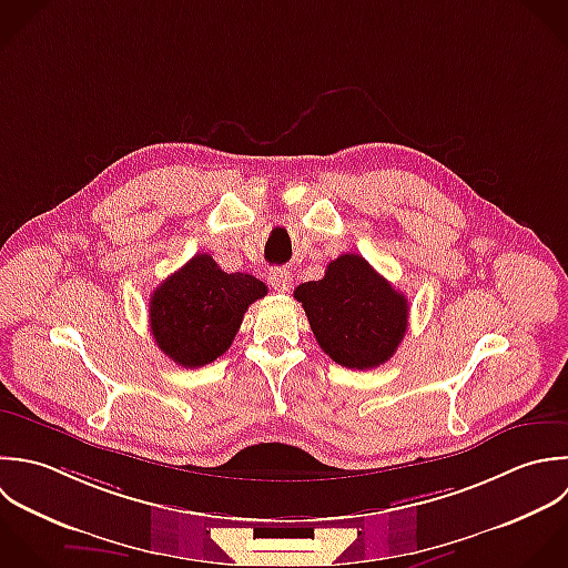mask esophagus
Instances as JSON below:
<instances>
[{
	"label": "esophagus",
	"mask_w": 568,
	"mask_h": 568,
	"mask_svg": "<svg viewBox=\"0 0 568 568\" xmlns=\"http://www.w3.org/2000/svg\"><path fill=\"white\" fill-rule=\"evenodd\" d=\"M267 281H270V285H272L276 292H290V290H292V274H290V270L276 267V270H272V272L267 274Z\"/></svg>",
	"instance_id": "1"
}]
</instances>
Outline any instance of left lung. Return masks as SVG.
Here are the masks:
<instances>
[{"mask_svg": "<svg viewBox=\"0 0 568 568\" xmlns=\"http://www.w3.org/2000/svg\"><path fill=\"white\" fill-rule=\"evenodd\" d=\"M321 349L347 369L387 363L407 332L409 303L363 256L343 254L321 281L294 290Z\"/></svg>", "mask_w": 568, "mask_h": 568, "instance_id": "left-lung-1", "label": "left lung"}]
</instances>
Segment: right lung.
<instances>
[{"instance_id":"add662e5","label":"right lung","mask_w":568,"mask_h":568,"mask_svg":"<svg viewBox=\"0 0 568 568\" xmlns=\"http://www.w3.org/2000/svg\"><path fill=\"white\" fill-rule=\"evenodd\" d=\"M265 294L252 274H227L210 254H196L150 296V332L168 358L196 369L230 349L243 314Z\"/></svg>"}]
</instances>
